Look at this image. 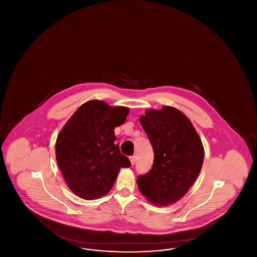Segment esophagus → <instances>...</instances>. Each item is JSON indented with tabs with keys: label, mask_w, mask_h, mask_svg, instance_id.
I'll return each instance as SVG.
<instances>
[{
	"label": "esophagus",
	"mask_w": 257,
	"mask_h": 257,
	"mask_svg": "<svg viewBox=\"0 0 257 257\" xmlns=\"http://www.w3.org/2000/svg\"><path fill=\"white\" fill-rule=\"evenodd\" d=\"M136 161H137V156H136V155H133V156H131V157H130V162H131L132 166H133V165H135Z\"/></svg>",
	"instance_id": "1"
}]
</instances>
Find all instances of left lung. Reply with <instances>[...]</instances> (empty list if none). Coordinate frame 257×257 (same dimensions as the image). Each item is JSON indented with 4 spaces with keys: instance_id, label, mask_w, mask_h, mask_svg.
Returning a JSON list of instances; mask_svg holds the SVG:
<instances>
[{
    "instance_id": "1",
    "label": "left lung",
    "mask_w": 257,
    "mask_h": 257,
    "mask_svg": "<svg viewBox=\"0 0 257 257\" xmlns=\"http://www.w3.org/2000/svg\"><path fill=\"white\" fill-rule=\"evenodd\" d=\"M140 121L153 147L154 162L137 184L151 203L168 206L195 183L204 159L203 146L190 119L173 107L147 110Z\"/></svg>"
}]
</instances>
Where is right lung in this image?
<instances>
[{
	"label": "right lung",
	"instance_id": "1",
	"mask_svg": "<svg viewBox=\"0 0 257 257\" xmlns=\"http://www.w3.org/2000/svg\"><path fill=\"white\" fill-rule=\"evenodd\" d=\"M128 113L126 107L90 100L61 129L56 142V159L75 195L86 200L105 196L119 170L130 167L114 136V128L122 125Z\"/></svg>",
	"mask_w": 257,
	"mask_h": 257
}]
</instances>
